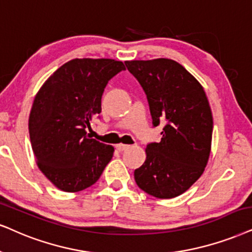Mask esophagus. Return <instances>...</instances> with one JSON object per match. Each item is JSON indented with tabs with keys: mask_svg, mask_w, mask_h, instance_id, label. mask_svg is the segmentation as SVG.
Segmentation results:
<instances>
[{
	"mask_svg": "<svg viewBox=\"0 0 252 252\" xmlns=\"http://www.w3.org/2000/svg\"><path fill=\"white\" fill-rule=\"evenodd\" d=\"M130 145H126V144H117L116 145V149L119 150V151H124V150L129 149Z\"/></svg>",
	"mask_w": 252,
	"mask_h": 252,
	"instance_id": "obj_1",
	"label": "esophagus"
}]
</instances>
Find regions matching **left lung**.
I'll return each instance as SVG.
<instances>
[{"instance_id": "left-lung-1", "label": "left lung", "mask_w": 252, "mask_h": 252, "mask_svg": "<svg viewBox=\"0 0 252 252\" xmlns=\"http://www.w3.org/2000/svg\"><path fill=\"white\" fill-rule=\"evenodd\" d=\"M146 95L152 126L164 124L159 143L146 145V159L135 170L136 184L150 195L171 199L186 192L208 163L212 110L202 86L171 59L126 62Z\"/></svg>"}]
</instances>
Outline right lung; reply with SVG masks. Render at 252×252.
I'll use <instances>...</instances> for the list:
<instances>
[{
    "label": "right lung",
    "mask_w": 252,
    "mask_h": 252,
    "mask_svg": "<svg viewBox=\"0 0 252 252\" xmlns=\"http://www.w3.org/2000/svg\"><path fill=\"white\" fill-rule=\"evenodd\" d=\"M124 69L114 59H73L37 93L29 117L31 146L39 170L57 189H87L113 158V146L92 138L87 129L101 113L108 81Z\"/></svg>",
    "instance_id": "obj_1"
}]
</instances>
